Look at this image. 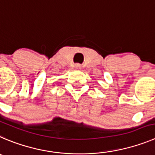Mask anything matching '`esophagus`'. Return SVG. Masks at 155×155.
<instances>
[{
    "label": "esophagus",
    "instance_id": "34e87169",
    "mask_svg": "<svg viewBox=\"0 0 155 155\" xmlns=\"http://www.w3.org/2000/svg\"><path fill=\"white\" fill-rule=\"evenodd\" d=\"M74 68H75V69H79L81 68V66L79 64H76L74 66Z\"/></svg>",
    "mask_w": 155,
    "mask_h": 155
}]
</instances>
